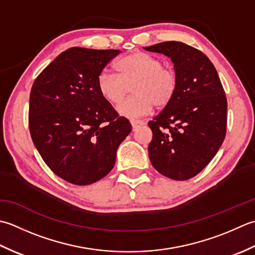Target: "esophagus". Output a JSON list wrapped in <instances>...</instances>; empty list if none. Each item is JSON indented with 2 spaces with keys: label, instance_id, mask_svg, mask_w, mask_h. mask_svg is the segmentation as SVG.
Listing matches in <instances>:
<instances>
[{
  "label": "esophagus",
  "instance_id": "1",
  "mask_svg": "<svg viewBox=\"0 0 255 255\" xmlns=\"http://www.w3.org/2000/svg\"><path fill=\"white\" fill-rule=\"evenodd\" d=\"M131 124H132L133 129H135V128H137L139 126H144L145 122H143L141 120H131Z\"/></svg>",
  "mask_w": 255,
  "mask_h": 255
}]
</instances>
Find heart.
<instances>
[{
	"label": "heart",
	"instance_id": "obj_1",
	"mask_svg": "<svg viewBox=\"0 0 255 255\" xmlns=\"http://www.w3.org/2000/svg\"><path fill=\"white\" fill-rule=\"evenodd\" d=\"M163 66L156 57L134 51L116 62L118 75L102 71L98 76V90L109 103L119 105L132 86L134 96L122 102L118 111L128 118L145 116L154 106H168L177 92V76Z\"/></svg>",
	"mask_w": 255,
	"mask_h": 255
}]
</instances>
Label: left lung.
<instances>
[{
	"label": "left lung",
	"instance_id": "left-lung-1",
	"mask_svg": "<svg viewBox=\"0 0 255 255\" xmlns=\"http://www.w3.org/2000/svg\"><path fill=\"white\" fill-rule=\"evenodd\" d=\"M145 50L168 56L177 92L148 127L150 163L175 180L199 174L220 148L227 132V97L215 66L200 50L181 41H164Z\"/></svg>",
	"mask_w": 255,
	"mask_h": 255
}]
</instances>
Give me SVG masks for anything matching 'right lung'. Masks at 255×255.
Wrapping results in <instances>:
<instances>
[{
    "instance_id": "right-lung-1",
    "label": "right lung",
    "mask_w": 255,
    "mask_h": 255,
    "mask_svg": "<svg viewBox=\"0 0 255 255\" xmlns=\"http://www.w3.org/2000/svg\"><path fill=\"white\" fill-rule=\"evenodd\" d=\"M118 49L72 47L36 78L29 96L30 136L41 158L70 184L105 177L132 126L98 90V76Z\"/></svg>"
}]
</instances>
